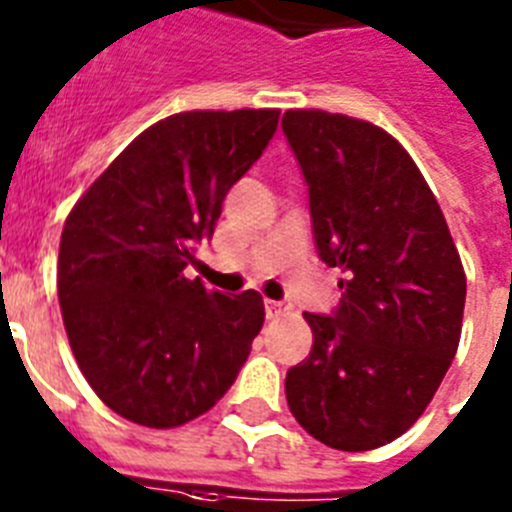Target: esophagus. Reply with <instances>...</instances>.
Here are the masks:
<instances>
[{"mask_svg":"<svg viewBox=\"0 0 512 512\" xmlns=\"http://www.w3.org/2000/svg\"><path fill=\"white\" fill-rule=\"evenodd\" d=\"M289 307L284 305V302H277V300H266V318H282L284 312H287Z\"/></svg>","mask_w":512,"mask_h":512,"instance_id":"1","label":"esophagus"}]
</instances>
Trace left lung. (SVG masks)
Listing matches in <instances>:
<instances>
[{
	"label": "left lung",
	"instance_id": "8db88e82",
	"mask_svg": "<svg viewBox=\"0 0 512 512\" xmlns=\"http://www.w3.org/2000/svg\"><path fill=\"white\" fill-rule=\"evenodd\" d=\"M282 130L341 302L305 312L310 356L287 372L297 423L338 451L395 441L423 415L456 356L467 277L449 225L408 151L372 122L289 110Z\"/></svg>",
	"mask_w": 512,
	"mask_h": 512
}]
</instances>
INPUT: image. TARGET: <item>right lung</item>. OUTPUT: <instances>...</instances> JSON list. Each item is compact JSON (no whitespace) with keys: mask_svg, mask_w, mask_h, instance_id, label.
Listing matches in <instances>:
<instances>
[{"mask_svg":"<svg viewBox=\"0 0 512 512\" xmlns=\"http://www.w3.org/2000/svg\"><path fill=\"white\" fill-rule=\"evenodd\" d=\"M279 110L179 112L112 161L66 217L58 302L71 351L99 400L148 428L215 405L264 325L259 292L187 279L225 194L251 169Z\"/></svg>","mask_w":512,"mask_h":512,"instance_id":"1","label":"right lung"}]
</instances>
